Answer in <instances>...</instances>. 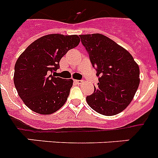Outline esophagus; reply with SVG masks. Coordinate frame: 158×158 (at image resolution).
I'll return each mask as SVG.
<instances>
[{
    "label": "esophagus",
    "mask_w": 158,
    "mask_h": 158,
    "mask_svg": "<svg viewBox=\"0 0 158 158\" xmlns=\"http://www.w3.org/2000/svg\"><path fill=\"white\" fill-rule=\"evenodd\" d=\"M75 83H77V84H81V83H83V80H75Z\"/></svg>",
    "instance_id": "obj_1"
}]
</instances>
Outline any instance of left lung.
Listing matches in <instances>:
<instances>
[{
  "instance_id": "1",
  "label": "left lung",
  "mask_w": 158,
  "mask_h": 158,
  "mask_svg": "<svg viewBox=\"0 0 158 158\" xmlns=\"http://www.w3.org/2000/svg\"><path fill=\"white\" fill-rule=\"evenodd\" d=\"M99 83L86 97L96 112L113 116L131 102L139 84V68L127 50L104 35H80Z\"/></svg>"
}]
</instances>
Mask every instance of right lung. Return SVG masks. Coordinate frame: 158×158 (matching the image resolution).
Listing matches in <instances>:
<instances>
[{
	"label": "right lung",
	"mask_w": 158,
	"mask_h": 158,
	"mask_svg": "<svg viewBox=\"0 0 158 158\" xmlns=\"http://www.w3.org/2000/svg\"><path fill=\"white\" fill-rule=\"evenodd\" d=\"M77 35L50 34L31 43L17 60L14 83L28 108L40 114H51L66 103L72 79L52 75L59 61L71 48L79 45Z\"/></svg>",
	"instance_id": "obj_1"
}]
</instances>
